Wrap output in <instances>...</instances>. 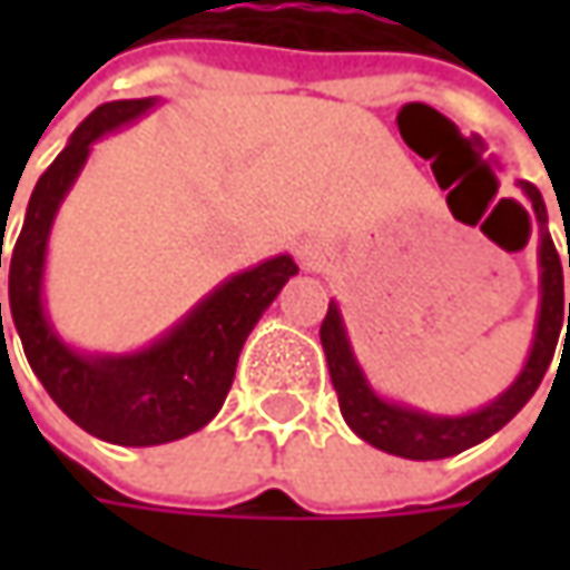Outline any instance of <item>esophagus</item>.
I'll list each match as a JSON object with an SVG mask.
<instances>
[{
  "label": "esophagus",
  "mask_w": 570,
  "mask_h": 570,
  "mask_svg": "<svg viewBox=\"0 0 570 570\" xmlns=\"http://www.w3.org/2000/svg\"><path fill=\"white\" fill-rule=\"evenodd\" d=\"M297 259H301V266H304V269H317L320 266V253L314 250V247H307V244H304V247H297Z\"/></svg>",
  "instance_id": "1"
}]
</instances>
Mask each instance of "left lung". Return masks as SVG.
Returning a JSON list of instances; mask_svg holds the SVG:
<instances>
[{"label": "left lung", "instance_id": "left-lung-1", "mask_svg": "<svg viewBox=\"0 0 570 570\" xmlns=\"http://www.w3.org/2000/svg\"><path fill=\"white\" fill-rule=\"evenodd\" d=\"M520 187L533 203L539 237H542V244H539L542 307H539L533 352L527 358L523 374L492 405H485V409H479L472 415H460V419H441V415H425V412H415V409H405V405L383 403L381 396H374V390L364 381L362 367L352 358L340 311H336V304H330L326 317L320 323V342H323V352H326V364H330V377H333V386H336V396H340L342 419L348 422V428L362 441L386 450V453L405 456V460H444V456H453L460 450L472 448V444L492 438L498 428L508 425L517 412L527 405V400L537 393V386L546 377L549 364H552L560 333H566L561 340H570V304L568 314H564V278H561L559 250H556V244H552V237L546 230V203H542V196H539V189L533 184L523 180ZM564 318L569 320L568 324L563 323Z\"/></svg>", "mask_w": 570, "mask_h": 570}]
</instances>
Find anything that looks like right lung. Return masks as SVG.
I'll list each match as a JSON object with an SVG mask.
<instances>
[{"label": "right lung", "mask_w": 570, "mask_h": 570, "mask_svg": "<svg viewBox=\"0 0 570 570\" xmlns=\"http://www.w3.org/2000/svg\"><path fill=\"white\" fill-rule=\"evenodd\" d=\"M151 104V98L114 100L85 117L72 142L37 180L9 263L11 320L33 374L76 425L126 448L167 444L215 419L228 396L244 340L282 285L297 273L292 256H275L250 273L234 275L170 336L129 358H81L56 340L40 307L43 250L56 208L85 165L91 142L107 129L136 120Z\"/></svg>", "instance_id": "1"}]
</instances>
